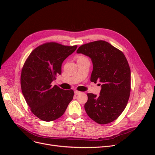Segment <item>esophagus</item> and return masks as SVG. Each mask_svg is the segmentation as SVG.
I'll list each match as a JSON object with an SVG mask.
<instances>
[{
  "mask_svg": "<svg viewBox=\"0 0 155 155\" xmlns=\"http://www.w3.org/2000/svg\"><path fill=\"white\" fill-rule=\"evenodd\" d=\"M81 94V92L78 91H75V95H78V94Z\"/></svg>",
  "mask_w": 155,
  "mask_h": 155,
  "instance_id": "esophagus-1",
  "label": "esophagus"
}]
</instances>
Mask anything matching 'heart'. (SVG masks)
<instances>
[{
    "label": "heart",
    "mask_w": 155,
    "mask_h": 155,
    "mask_svg": "<svg viewBox=\"0 0 155 155\" xmlns=\"http://www.w3.org/2000/svg\"><path fill=\"white\" fill-rule=\"evenodd\" d=\"M85 58V57H84V56H80L79 58H78V59H80V58Z\"/></svg>",
    "instance_id": "1"
}]
</instances>
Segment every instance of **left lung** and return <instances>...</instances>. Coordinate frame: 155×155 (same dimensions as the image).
Wrapping results in <instances>:
<instances>
[{"label":"left lung","mask_w":155,"mask_h":155,"mask_svg":"<svg viewBox=\"0 0 155 155\" xmlns=\"http://www.w3.org/2000/svg\"><path fill=\"white\" fill-rule=\"evenodd\" d=\"M77 53L90 57L93 63L91 81L102 83L99 96L87 94L84 106L87 115L100 124L112 123L124 111L131 92V70L125 55L102 40L80 46Z\"/></svg>","instance_id":"obj_1"}]
</instances>
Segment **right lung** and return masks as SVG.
<instances>
[{
    "label": "right lung",
    "instance_id": "1",
    "mask_svg": "<svg viewBox=\"0 0 155 155\" xmlns=\"http://www.w3.org/2000/svg\"><path fill=\"white\" fill-rule=\"evenodd\" d=\"M75 46L49 42L32 51L21 71L22 94L31 112L44 121L60 117L73 99V90H63L51 82L61 73V64L75 51Z\"/></svg>",
    "mask_w": 155,
    "mask_h": 155
}]
</instances>
